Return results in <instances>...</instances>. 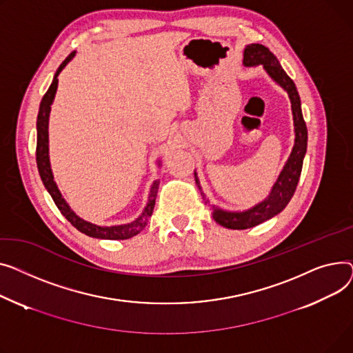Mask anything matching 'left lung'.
<instances>
[{
  "mask_svg": "<svg viewBox=\"0 0 353 353\" xmlns=\"http://www.w3.org/2000/svg\"><path fill=\"white\" fill-rule=\"evenodd\" d=\"M263 65L268 75L271 77L276 84H279L289 95L292 103V115H294V130H295V143L291 155H289L283 170L281 171L275 185L272 186L269 195L259 202L258 205L252 206L251 210H246L242 212H231L223 211L218 206L212 205L214 219L228 228V230H248V228L256 226L268 219L274 218L278 215L285 206L291 201V198L295 194L296 185L299 182L302 163L306 154V145H307V130L306 123L303 121L302 110H301V98L298 94V90L295 87V82L289 78V75L283 71L281 67L278 58L269 51L262 44H250L243 50V65L245 67H255V65ZM195 174V182L201 191V185ZM202 198L205 199V203H210L206 199L205 194L201 191Z\"/></svg>",
  "mask_w": 353,
  "mask_h": 353,
  "instance_id": "8db88e82",
  "label": "left lung"
}]
</instances>
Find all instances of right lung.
<instances>
[{
  "mask_svg": "<svg viewBox=\"0 0 353 353\" xmlns=\"http://www.w3.org/2000/svg\"><path fill=\"white\" fill-rule=\"evenodd\" d=\"M74 55H75V51H72L64 61H62V64L58 67V70L54 75V79L51 82L48 91L46 92V95L43 97V101H41V103H39V111H38V118H37V167H38V172L41 176V181H43L47 191L52 196L57 208L71 222L72 226L77 228L79 232L85 234L88 236H92V238H98V239H112V241L130 239V238L138 235L143 230V228L147 226L148 219L152 215L157 194H158V186H159L158 179L154 181V183L151 185L148 202H147V206H145V210L142 211L141 216L130 223L114 225V226H99V225L91 223L85 219L79 218L70 208V205L65 202V199L62 198L58 186L54 181L51 163H50V155H48V119H50V112H51V103L54 101L57 87H58V75L62 70L65 68L68 62L74 58Z\"/></svg>",
  "mask_w": 353,
  "mask_h": 353,
  "instance_id": "obj_1",
  "label": "right lung"
}]
</instances>
